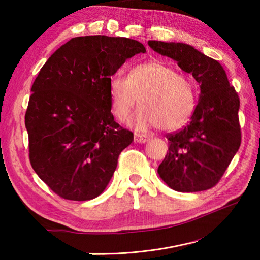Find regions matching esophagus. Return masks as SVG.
Returning a JSON list of instances; mask_svg holds the SVG:
<instances>
[{
	"label": "esophagus",
	"instance_id": "34e87169",
	"mask_svg": "<svg viewBox=\"0 0 260 260\" xmlns=\"http://www.w3.org/2000/svg\"><path fill=\"white\" fill-rule=\"evenodd\" d=\"M134 140L135 142L138 143H146L149 140V136L146 134H140V133H135L134 134Z\"/></svg>",
	"mask_w": 260,
	"mask_h": 260
}]
</instances>
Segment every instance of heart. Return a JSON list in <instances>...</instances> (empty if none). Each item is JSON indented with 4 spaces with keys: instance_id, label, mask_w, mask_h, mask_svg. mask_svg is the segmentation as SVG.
<instances>
[{
    "instance_id": "obj_1",
    "label": "heart",
    "mask_w": 260,
    "mask_h": 260,
    "mask_svg": "<svg viewBox=\"0 0 260 260\" xmlns=\"http://www.w3.org/2000/svg\"><path fill=\"white\" fill-rule=\"evenodd\" d=\"M109 99L117 120L125 121L139 102L141 108L131 119L136 128L177 131L191 118L199 90L191 77L161 60H148L134 65L127 79L120 74L110 78Z\"/></svg>"
}]
</instances>
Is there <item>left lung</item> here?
<instances>
[{
  "label": "left lung",
  "instance_id": "8db88e82",
  "mask_svg": "<svg viewBox=\"0 0 260 260\" xmlns=\"http://www.w3.org/2000/svg\"><path fill=\"white\" fill-rule=\"evenodd\" d=\"M148 45L174 59L201 87L189 124L166 135L169 152L158 167V174L177 191L208 190L220 181L240 148L239 95L219 61L193 47L155 40Z\"/></svg>",
  "mask_w": 260,
  "mask_h": 260
}]
</instances>
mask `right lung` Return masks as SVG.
Segmentation results:
<instances>
[{
  "instance_id": "right-lung-1",
  "label": "right lung",
  "mask_w": 260,
  "mask_h": 260,
  "mask_svg": "<svg viewBox=\"0 0 260 260\" xmlns=\"http://www.w3.org/2000/svg\"><path fill=\"white\" fill-rule=\"evenodd\" d=\"M146 48L136 40L73 38L46 61L32 86L25 126L35 173L56 195L89 201L103 192L134 139L110 109L109 81Z\"/></svg>"
}]
</instances>
